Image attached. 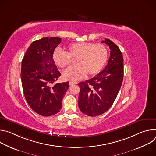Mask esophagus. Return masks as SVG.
<instances>
[{
	"mask_svg": "<svg viewBox=\"0 0 156 156\" xmlns=\"http://www.w3.org/2000/svg\"><path fill=\"white\" fill-rule=\"evenodd\" d=\"M77 83L76 82H74V81H70L69 82V85L70 86H73L74 84H76Z\"/></svg>",
	"mask_w": 156,
	"mask_h": 156,
	"instance_id": "obj_1",
	"label": "esophagus"
}]
</instances>
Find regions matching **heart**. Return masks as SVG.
Wrapping results in <instances>:
<instances>
[{
  "instance_id": "obj_1",
  "label": "heart",
  "mask_w": 156,
  "mask_h": 156,
  "mask_svg": "<svg viewBox=\"0 0 156 156\" xmlns=\"http://www.w3.org/2000/svg\"><path fill=\"white\" fill-rule=\"evenodd\" d=\"M55 63L61 69H66L76 59L78 65L64 72L63 78L66 81H78L88 73L94 76L103 69L108 58V51L102 44L82 42L72 43L68 46V52L56 48L52 55Z\"/></svg>"
}]
</instances>
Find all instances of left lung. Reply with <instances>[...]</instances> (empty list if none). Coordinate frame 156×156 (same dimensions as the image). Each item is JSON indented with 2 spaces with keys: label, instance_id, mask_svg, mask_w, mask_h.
Returning a JSON list of instances; mask_svg holds the SVG:
<instances>
[{
  "label": "left lung",
  "instance_id": "8db88e82",
  "mask_svg": "<svg viewBox=\"0 0 156 156\" xmlns=\"http://www.w3.org/2000/svg\"><path fill=\"white\" fill-rule=\"evenodd\" d=\"M110 49L105 69L95 77L79 83L78 106L81 112L91 117L100 115L112 105L123 78V58L119 48L109 39H105Z\"/></svg>",
  "mask_w": 156,
  "mask_h": 156
}]
</instances>
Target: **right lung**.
Returning a JSON list of instances; mask_svg holds the SVG:
<instances>
[{"mask_svg":"<svg viewBox=\"0 0 156 156\" xmlns=\"http://www.w3.org/2000/svg\"><path fill=\"white\" fill-rule=\"evenodd\" d=\"M61 38L46 37L33 42L21 62V79L25 99L42 116H51L62 108L69 82L55 83L61 76L52 55Z\"/></svg>","mask_w":156,"mask_h":156,"instance_id":"add662e5","label":"right lung"}]
</instances>
